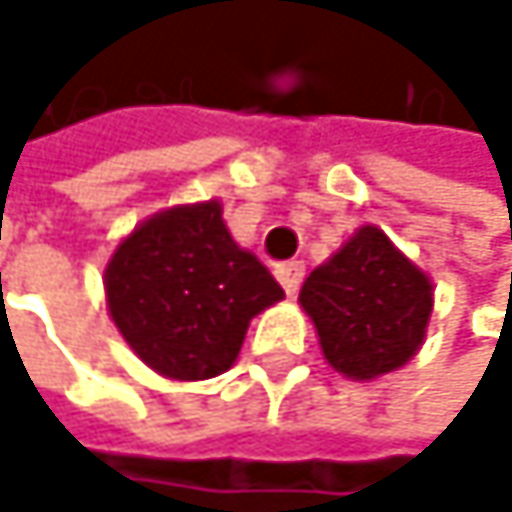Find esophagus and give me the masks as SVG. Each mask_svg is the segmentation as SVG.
I'll use <instances>...</instances> for the list:
<instances>
[{
	"label": "esophagus",
	"instance_id": "esophagus-1",
	"mask_svg": "<svg viewBox=\"0 0 512 512\" xmlns=\"http://www.w3.org/2000/svg\"><path fill=\"white\" fill-rule=\"evenodd\" d=\"M276 279H279V285L285 288V294H294V291L301 288V282H304V264H301V261L279 264V267H276Z\"/></svg>",
	"mask_w": 512,
	"mask_h": 512
}]
</instances>
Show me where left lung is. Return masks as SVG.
Returning <instances> with one entry per match:
<instances>
[{
    "label": "left lung",
    "mask_w": 512,
    "mask_h": 512,
    "mask_svg": "<svg viewBox=\"0 0 512 512\" xmlns=\"http://www.w3.org/2000/svg\"><path fill=\"white\" fill-rule=\"evenodd\" d=\"M301 307L328 365L353 381H371L418 353L433 285L378 227H362L307 276Z\"/></svg>",
    "instance_id": "left-lung-1"
}]
</instances>
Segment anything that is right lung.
<instances>
[{
    "label": "right lung",
    "instance_id": "add662e5",
    "mask_svg": "<svg viewBox=\"0 0 512 512\" xmlns=\"http://www.w3.org/2000/svg\"><path fill=\"white\" fill-rule=\"evenodd\" d=\"M104 285L128 347L174 381L227 371L248 322L285 298L270 270L233 242L214 199L144 221L116 248Z\"/></svg>",
    "mask_w": 512,
    "mask_h": 512
}]
</instances>
